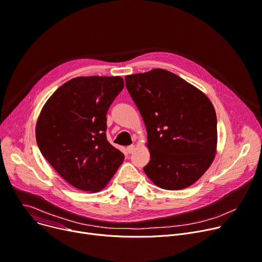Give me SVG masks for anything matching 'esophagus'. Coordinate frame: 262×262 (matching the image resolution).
I'll list each match as a JSON object with an SVG mask.
<instances>
[{"label": "esophagus", "mask_w": 262, "mask_h": 262, "mask_svg": "<svg viewBox=\"0 0 262 262\" xmlns=\"http://www.w3.org/2000/svg\"><path fill=\"white\" fill-rule=\"evenodd\" d=\"M134 150H135V146H134V145H131V146H128V147H127L128 153H133Z\"/></svg>", "instance_id": "esophagus-1"}]
</instances>
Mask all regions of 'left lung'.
<instances>
[{
	"label": "left lung",
	"instance_id": "1",
	"mask_svg": "<svg viewBox=\"0 0 262 262\" xmlns=\"http://www.w3.org/2000/svg\"><path fill=\"white\" fill-rule=\"evenodd\" d=\"M125 79L148 133L150 162L145 173L165 190L192 186L210 168L217 152V118L211 100L165 69L130 74Z\"/></svg>",
	"mask_w": 262,
	"mask_h": 262
}]
</instances>
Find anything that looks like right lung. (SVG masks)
Listing matches in <instances>:
<instances>
[{
	"label": "right lung",
	"mask_w": 262,
	"mask_h": 262,
	"mask_svg": "<svg viewBox=\"0 0 262 262\" xmlns=\"http://www.w3.org/2000/svg\"><path fill=\"white\" fill-rule=\"evenodd\" d=\"M123 88L120 76H77L59 87L39 112V151L75 189L103 190L124 162L105 133L107 111Z\"/></svg>",
	"instance_id": "add662e5"
}]
</instances>
